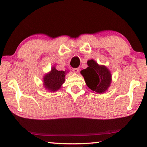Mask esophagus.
<instances>
[{
	"label": "esophagus",
	"instance_id": "1",
	"mask_svg": "<svg viewBox=\"0 0 147 147\" xmlns=\"http://www.w3.org/2000/svg\"><path fill=\"white\" fill-rule=\"evenodd\" d=\"M73 71L74 73H78L79 72V71H80V68H74V69H73Z\"/></svg>",
	"mask_w": 147,
	"mask_h": 147
}]
</instances>
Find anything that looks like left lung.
Segmentation results:
<instances>
[{"label":"left lung","mask_w":147,"mask_h":147,"mask_svg":"<svg viewBox=\"0 0 147 147\" xmlns=\"http://www.w3.org/2000/svg\"><path fill=\"white\" fill-rule=\"evenodd\" d=\"M88 67L81 71L86 85L93 92L102 93L107 91L111 85L112 75L107 67L98 65L93 59L87 62Z\"/></svg>","instance_id":"8db88e82"}]
</instances>
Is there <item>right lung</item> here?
<instances>
[{"label": "right lung", "mask_w": 147, "mask_h": 147, "mask_svg": "<svg viewBox=\"0 0 147 147\" xmlns=\"http://www.w3.org/2000/svg\"><path fill=\"white\" fill-rule=\"evenodd\" d=\"M66 73L65 71H58L55 66H53L51 72L47 73L43 78L45 88L51 92L57 91L65 82V74Z\"/></svg>", "instance_id": "right-lung-1"}]
</instances>
